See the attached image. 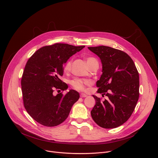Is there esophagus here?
<instances>
[{
    "instance_id": "esophagus-1",
    "label": "esophagus",
    "mask_w": 158,
    "mask_h": 158,
    "mask_svg": "<svg viewBox=\"0 0 158 158\" xmlns=\"http://www.w3.org/2000/svg\"><path fill=\"white\" fill-rule=\"evenodd\" d=\"M87 96L85 94H84V93H81L80 94V97L81 98H85V97H87Z\"/></svg>"
}]
</instances>
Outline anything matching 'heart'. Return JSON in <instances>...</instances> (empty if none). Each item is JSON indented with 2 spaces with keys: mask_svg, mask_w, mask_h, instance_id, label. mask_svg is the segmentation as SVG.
I'll return each mask as SVG.
<instances>
[{
  "mask_svg": "<svg viewBox=\"0 0 158 158\" xmlns=\"http://www.w3.org/2000/svg\"><path fill=\"white\" fill-rule=\"evenodd\" d=\"M72 62H73V60L71 59H70L69 60H67V62L64 64V71L65 72L70 71V70L71 69ZM86 62H87L89 67L94 63H98V60L95 58L91 57H89L86 58ZM89 82H90L89 81L86 80V79L75 78L70 81V84L73 89L77 90V91H83V90L85 89V85L89 84Z\"/></svg>",
  "mask_w": 158,
  "mask_h": 158,
  "instance_id": "heart-1",
  "label": "heart"
}]
</instances>
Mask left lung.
<instances>
[{
  "mask_svg": "<svg viewBox=\"0 0 158 158\" xmlns=\"http://www.w3.org/2000/svg\"><path fill=\"white\" fill-rule=\"evenodd\" d=\"M101 59L102 74L97 81V93L107 97L104 101L93 96L96 104L91 111L94 122L106 129L117 127L131 117L139 96V73L126 52L108 46L89 47Z\"/></svg>",
  "mask_w": 158,
  "mask_h": 158,
  "instance_id": "8db88e82",
  "label": "left lung"
}]
</instances>
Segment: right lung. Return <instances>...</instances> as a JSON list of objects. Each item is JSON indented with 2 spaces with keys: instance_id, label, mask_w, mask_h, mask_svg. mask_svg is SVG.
<instances>
[{
  "instance_id": "obj_1",
  "label": "right lung",
  "mask_w": 158,
  "mask_h": 158,
  "mask_svg": "<svg viewBox=\"0 0 158 158\" xmlns=\"http://www.w3.org/2000/svg\"><path fill=\"white\" fill-rule=\"evenodd\" d=\"M85 46L56 43L38 49L27 60L21 79L22 98L28 114L39 124L56 126L68 117L79 94L74 90L64 95L68 85L60 79L64 64Z\"/></svg>"
}]
</instances>
